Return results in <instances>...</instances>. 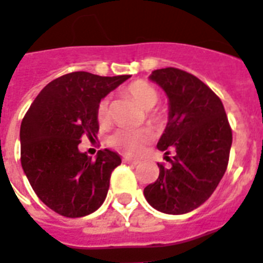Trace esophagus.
<instances>
[{"mask_svg": "<svg viewBox=\"0 0 263 263\" xmlns=\"http://www.w3.org/2000/svg\"><path fill=\"white\" fill-rule=\"evenodd\" d=\"M123 162H124V163H131V165H138L139 163L138 159H134V158H129V157L123 158Z\"/></svg>", "mask_w": 263, "mask_h": 263, "instance_id": "34e87169", "label": "esophagus"}]
</instances>
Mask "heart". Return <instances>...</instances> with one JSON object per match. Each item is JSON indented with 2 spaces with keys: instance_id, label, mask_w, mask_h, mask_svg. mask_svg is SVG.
I'll use <instances>...</instances> for the list:
<instances>
[{
  "instance_id": "1",
  "label": "heart",
  "mask_w": 263,
  "mask_h": 263,
  "mask_svg": "<svg viewBox=\"0 0 263 263\" xmlns=\"http://www.w3.org/2000/svg\"><path fill=\"white\" fill-rule=\"evenodd\" d=\"M127 93L144 109H151L158 102L157 90L150 83L144 82V81L132 82L128 86ZM147 119L153 124H159L162 121V115L158 110H148ZM97 120L102 125L109 121V100L108 98H104L98 104ZM150 139L151 134L146 128H140V129L119 128L108 138V144L125 155H135L150 142Z\"/></svg>"
}]
</instances>
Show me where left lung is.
Masks as SVG:
<instances>
[{
    "instance_id": "1",
    "label": "left lung",
    "mask_w": 263,
    "mask_h": 263,
    "mask_svg": "<svg viewBox=\"0 0 263 263\" xmlns=\"http://www.w3.org/2000/svg\"><path fill=\"white\" fill-rule=\"evenodd\" d=\"M150 80L168 98V121L157 147L170 166L158 163L159 177L143 193L159 212L182 215L204 204L223 178L232 131L220 98L193 74L166 67L154 70Z\"/></svg>"
}]
</instances>
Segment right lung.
Here are the masks:
<instances>
[{"instance_id":"1","label":"right lung","mask_w":263,"mask_h":263,"mask_svg":"<svg viewBox=\"0 0 263 263\" xmlns=\"http://www.w3.org/2000/svg\"><path fill=\"white\" fill-rule=\"evenodd\" d=\"M128 78L70 72L51 81L25 113L21 166L37 197L62 216L90 215L105 200L120 155L105 148L91 159L78 146L97 139L98 104Z\"/></svg>"}]
</instances>
